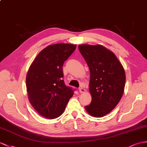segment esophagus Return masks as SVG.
<instances>
[{"label": "esophagus", "mask_w": 147, "mask_h": 147, "mask_svg": "<svg viewBox=\"0 0 147 147\" xmlns=\"http://www.w3.org/2000/svg\"><path fill=\"white\" fill-rule=\"evenodd\" d=\"M79 91H80V93H84L86 92V90L82 87H80L79 88Z\"/></svg>", "instance_id": "esophagus-1"}]
</instances>
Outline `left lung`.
<instances>
[{
	"mask_svg": "<svg viewBox=\"0 0 147 147\" xmlns=\"http://www.w3.org/2000/svg\"><path fill=\"white\" fill-rule=\"evenodd\" d=\"M79 50L90 71L91 102L85 107L89 114L102 117L118 104L124 92L125 73L115 55L101 45H80Z\"/></svg>",
	"mask_w": 147,
	"mask_h": 147,
	"instance_id": "8db88e82",
	"label": "left lung"
}]
</instances>
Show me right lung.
Instances as JSON below:
<instances>
[{"label": "right lung", "instance_id": "1", "mask_svg": "<svg viewBox=\"0 0 147 147\" xmlns=\"http://www.w3.org/2000/svg\"><path fill=\"white\" fill-rule=\"evenodd\" d=\"M76 45H48L38 55L28 70L26 86L29 102L40 115L53 119L65 111L74 94L65 84L63 65L76 50Z\"/></svg>", "mask_w": 147, "mask_h": 147}]
</instances>
